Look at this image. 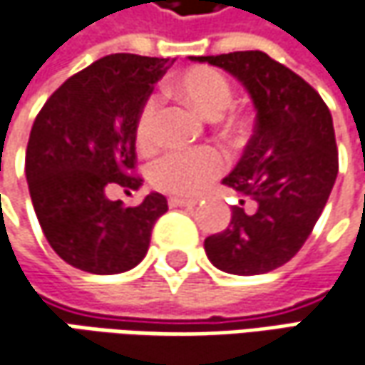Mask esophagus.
Masks as SVG:
<instances>
[{
	"label": "esophagus",
	"instance_id": "1",
	"mask_svg": "<svg viewBox=\"0 0 365 365\" xmlns=\"http://www.w3.org/2000/svg\"><path fill=\"white\" fill-rule=\"evenodd\" d=\"M197 203H199L197 199H185V197H170L168 199L170 207H195Z\"/></svg>",
	"mask_w": 365,
	"mask_h": 365
}]
</instances>
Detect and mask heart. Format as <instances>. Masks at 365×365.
I'll list each match as a JSON object with an SVG mask.
<instances>
[{"instance_id": "b5f03b06", "label": "heart", "mask_w": 365, "mask_h": 365, "mask_svg": "<svg viewBox=\"0 0 365 365\" xmlns=\"http://www.w3.org/2000/svg\"><path fill=\"white\" fill-rule=\"evenodd\" d=\"M175 91L209 120L217 118L232 97L227 78L207 66H195L185 71L175 81ZM156 109L158 103L154 97H150L140 109V115L135 121V142L140 146H150L154 142ZM227 125L230 130L235 128L233 121H230ZM223 164H225L223 156L215 148L170 150L162 154L158 160L152 162L150 180L158 189L170 190L176 195H195L223 173Z\"/></svg>"}]
</instances>
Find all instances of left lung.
<instances>
[{
    "mask_svg": "<svg viewBox=\"0 0 365 365\" xmlns=\"http://www.w3.org/2000/svg\"><path fill=\"white\" fill-rule=\"evenodd\" d=\"M223 68L245 87L254 135L223 185L240 192L227 230L209 235L205 252L227 274L252 276L292 258L321 217L337 178V144L321 95L266 52L190 56Z\"/></svg>",
    "mask_w": 365,
    "mask_h": 365,
    "instance_id": "1",
    "label": "left lung"
}]
</instances>
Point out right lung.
Segmentation results:
<instances>
[{"instance_id": "1", "label": "right lung", "mask_w": 365, "mask_h": 365, "mask_svg": "<svg viewBox=\"0 0 365 365\" xmlns=\"http://www.w3.org/2000/svg\"><path fill=\"white\" fill-rule=\"evenodd\" d=\"M168 58L109 54L66 78L36 115L26 178L36 217L52 250L83 272L121 274L148 252L166 197L150 192L135 207L107 190L132 192L135 121Z\"/></svg>"}]
</instances>
